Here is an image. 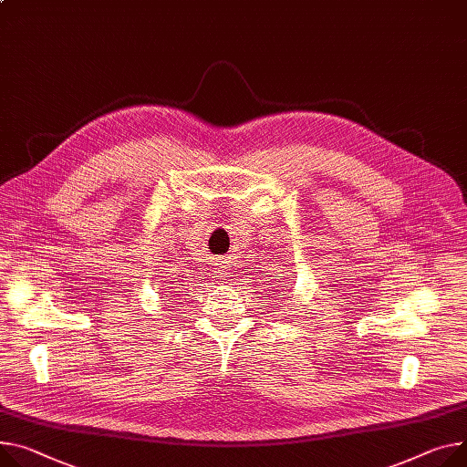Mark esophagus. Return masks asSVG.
<instances>
[{"mask_svg": "<svg viewBox=\"0 0 467 467\" xmlns=\"http://www.w3.org/2000/svg\"><path fill=\"white\" fill-rule=\"evenodd\" d=\"M221 275H223V276H224V275H226V273H221Z\"/></svg>", "mask_w": 467, "mask_h": 467, "instance_id": "1", "label": "esophagus"}]
</instances>
